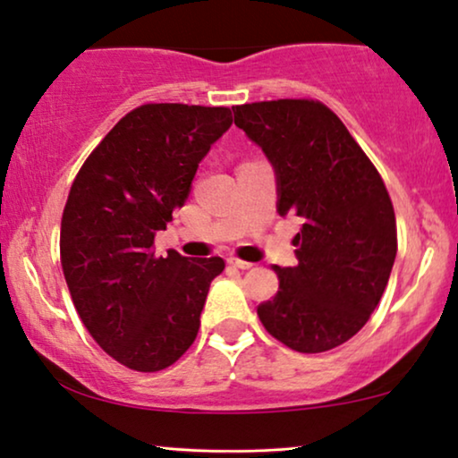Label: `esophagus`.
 I'll return each mask as SVG.
<instances>
[{"mask_svg": "<svg viewBox=\"0 0 458 458\" xmlns=\"http://www.w3.org/2000/svg\"><path fill=\"white\" fill-rule=\"evenodd\" d=\"M231 267H235V268H242V271H248V268H252L254 265L252 262H248V260H240V259H235V256H231V259L227 260Z\"/></svg>", "mask_w": 458, "mask_h": 458, "instance_id": "esophagus-1", "label": "esophagus"}]
</instances>
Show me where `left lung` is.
Instances as JSON below:
<instances>
[{
  "instance_id": "left-lung-1",
  "label": "left lung",
  "mask_w": 458,
  "mask_h": 458,
  "mask_svg": "<svg viewBox=\"0 0 458 458\" xmlns=\"http://www.w3.org/2000/svg\"><path fill=\"white\" fill-rule=\"evenodd\" d=\"M271 162L277 212L300 216L296 267H273L279 292L259 306L265 329L296 352H325L359 334L396 259L392 199L359 143L327 106L277 99L233 108Z\"/></svg>"
}]
</instances>
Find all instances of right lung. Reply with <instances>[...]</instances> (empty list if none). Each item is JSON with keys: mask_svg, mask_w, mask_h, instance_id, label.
Here are the masks:
<instances>
[{"mask_svg": "<svg viewBox=\"0 0 458 458\" xmlns=\"http://www.w3.org/2000/svg\"><path fill=\"white\" fill-rule=\"evenodd\" d=\"M231 123L229 108L140 106L93 149L68 193L60 260L74 309L93 340L135 371H162L185 354L225 268L218 256H156L152 246Z\"/></svg>", "mask_w": 458, "mask_h": 458, "instance_id": "obj_1", "label": "right lung"}]
</instances>
